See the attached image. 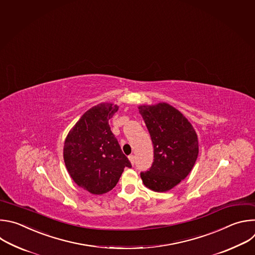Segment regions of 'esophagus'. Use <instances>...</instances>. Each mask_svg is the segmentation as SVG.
I'll list each match as a JSON object with an SVG mask.
<instances>
[{
    "label": "esophagus",
    "mask_w": 255,
    "mask_h": 255,
    "mask_svg": "<svg viewBox=\"0 0 255 255\" xmlns=\"http://www.w3.org/2000/svg\"><path fill=\"white\" fill-rule=\"evenodd\" d=\"M128 159H129V162L131 163V165H134V163H135V157H134L133 155H130V156H128Z\"/></svg>",
    "instance_id": "1"
}]
</instances>
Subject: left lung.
<instances>
[{
	"label": "left lung",
	"mask_w": 255,
	"mask_h": 255,
	"mask_svg": "<svg viewBox=\"0 0 255 255\" xmlns=\"http://www.w3.org/2000/svg\"><path fill=\"white\" fill-rule=\"evenodd\" d=\"M138 113L154 144V162L140 178L149 190L167 192L192 171L199 152L197 133L183 114L167 103L139 106Z\"/></svg>",
	"instance_id": "8db88e82"
}]
</instances>
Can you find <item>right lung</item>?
I'll return each instance as SVG.
<instances>
[{
    "label": "right lung",
    "instance_id": "1",
    "mask_svg": "<svg viewBox=\"0 0 255 255\" xmlns=\"http://www.w3.org/2000/svg\"><path fill=\"white\" fill-rule=\"evenodd\" d=\"M119 106L99 104L88 110L69 130L63 147L66 169L75 184L94 195L113 190L124 169L130 168L109 121Z\"/></svg>",
    "mask_w": 255,
    "mask_h": 255
}]
</instances>
